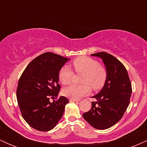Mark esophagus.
Masks as SVG:
<instances>
[{
	"label": "esophagus",
	"instance_id": "esophagus-1",
	"mask_svg": "<svg viewBox=\"0 0 147 147\" xmlns=\"http://www.w3.org/2000/svg\"><path fill=\"white\" fill-rule=\"evenodd\" d=\"M70 102H78V100H77V99L70 98Z\"/></svg>",
	"mask_w": 147,
	"mask_h": 147
}]
</instances>
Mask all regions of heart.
I'll use <instances>...</instances> for the list:
<instances>
[{
    "label": "heart",
    "mask_w": 147,
    "mask_h": 147,
    "mask_svg": "<svg viewBox=\"0 0 147 147\" xmlns=\"http://www.w3.org/2000/svg\"><path fill=\"white\" fill-rule=\"evenodd\" d=\"M74 69L77 73H83L80 85H71L63 89L65 96L79 99L90 92V87L98 90L103 87L107 78V71L98 61L88 57H81L74 60ZM74 72L68 65H64L59 72V79L63 85H68L72 82Z\"/></svg>",
    "instance_id": "1"
}]
</instances>
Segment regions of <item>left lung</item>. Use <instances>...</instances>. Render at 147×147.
<instances>
[{
	"label": "left lung",
	"instance_id": "left-lung-1",
	"mask_svg": "<svg viewBox=\"0 0 147 147\" xmlns=\"http://www.w3.org/2000/svg\"><path fill=\"white\" fill-rule=\"evenodd\" d=\"M102 59L107 71L105 84L92 97L91 109L83 114L87 122L97 129H106L117 123L129 105L132 87L127 70L114 56L105 52L92 54Z\"/></svg>",
	"mask_w": 147,
	"mask_h": 147
}]
</instances>
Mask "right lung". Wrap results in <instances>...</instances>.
Listing matches in <instances>:
<instances>
[{"mask_svg": "<svg viewBox=\"0 0 147 147\" xmlns=\"http://www.w3.org/2000/svg\"><path fill=\"white\" fill-rule=\"evenodd\" d=\"M69 59L45 52L32 61L20 77L16 98L21 115L33 129L50 131L63 116L68 99H57L61 86L59 72Z\"/></svg>", "mask_w": 147, "mask_h": 147, "instance_id": "add662e5", "label": "right lung"}]
</instances>
